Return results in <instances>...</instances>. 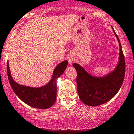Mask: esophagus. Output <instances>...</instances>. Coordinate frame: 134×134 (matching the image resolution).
Listing matches in <instances>:
<instances>
[{"instance_id":"34e87169","label":"esophagus","mask_w":134,"mask_h":134,"mask_svg":"<svg viewBox=\"0 0 134 134\" xmlns=\"http://www.w3.org/2000/svg\"><path fill=\"white\" fill-rule=\"evenodd\" d=\"M68 61H69V64L70 65H72V63L74 62V61H75V58L74 57V56H69L68 57Z\"/></svg>"}]
</instances>
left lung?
I'll return each instance as SVG.
<instances>
[{
    "instance_id": "8db88e82",
    "label": "left lung",
    "mask_w": 134,
    "mask_h": 134,
    "mask_svg": "<svg viewBox=\"0 0 134 134\" xmlns=\"http://www.w3.org/2000/svg\"><path fill=\"white\" fill-rule=\"evenodd\" d=\"M119 44V61L114 71L105 76L94 77L77 63L73 66L77 72V89L81 101L88 106H98L110 100L118 93L123 84L125 74V60L121 45Z\"/></svg>"
}]
</instances>
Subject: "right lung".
Instances as JSON below:
<instances>
[{"label": "right lung", "instance_id": "obj_1", "mask_svg": "<svg viewBox=\"0 0 134 134\" xmlns=\"http://www.w3.org/2000/svg\"><path fill=\"white\" fill-rule=\"evenodd\" d=\"M67 60L59 63L53 72L51 80L46 85L38 88L26 87L15 82L11 75L9 63L7 71L9 83L16 95L22 101L32 107L46 109L51 107L56 100V79L63 74L67 67Z\"/></svg>", "mask_w": 134, "mask_h": 134}]
</instances>
